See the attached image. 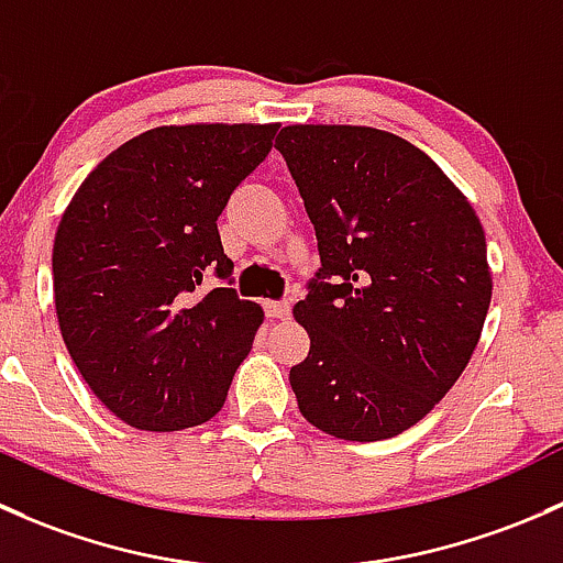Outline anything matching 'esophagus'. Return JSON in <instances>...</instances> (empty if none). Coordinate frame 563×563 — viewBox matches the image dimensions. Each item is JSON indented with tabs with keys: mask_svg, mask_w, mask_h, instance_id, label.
Here are the masks:
<instances>
[{
	"mask_svg": "<svg viewBox=\"0 0 563 563\" xmlns=\"http://www.w3.org/2000/svg\"><path fill=\"white\" fill-rule=\"evenodd\" d=\"M265 314H268L271 320H287L289 300H268V303H265Z\"/></svg>",
	"mask_w": 563,
	"mask_h": 563,
	"instance_id": "1",
	"label": "esophagus"
}]
</instances>
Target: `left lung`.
I'll return each instance as SVG.
<instances>
[{
  "instance_id": "1",
  "label": "left lung",
  "mask_w": 563,
  "mask_h": 563,
  "mask_svg": "<svg viewBox=\"0 0 563 563\" xmlns=\"http://www.w3.org/2000/svg\"><path fill=\"white\" fill-rule=\"evenodd\" d=\"M276 148L322 263L292 309L311 339L289 368L300 415L346 442L398 437L448 396L483 333L494 289L483 224L393 132L292 124Z\"/></svg>"
}]
</instances>
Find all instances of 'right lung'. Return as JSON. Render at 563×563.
<instances>
[{
  "label": "right lung",
  "instance_id": "add662e5",
  "mask_svg": "<svg viewBox=\"0 0 563 563\" xmlns=\"http://www.w3.org/2000/svg\"><path fill=\"white\" fill-rule=\"evenodd\" d=\"M279 124L156 126L108 154L54 241L62 339L126 426L181 431L222 409L263 309L241 300L217 219ZM211 275L224 288L205 292Z\"/></svg>",
  "mask_w": 563,
  "mask_h": 563
}]
</instances>
